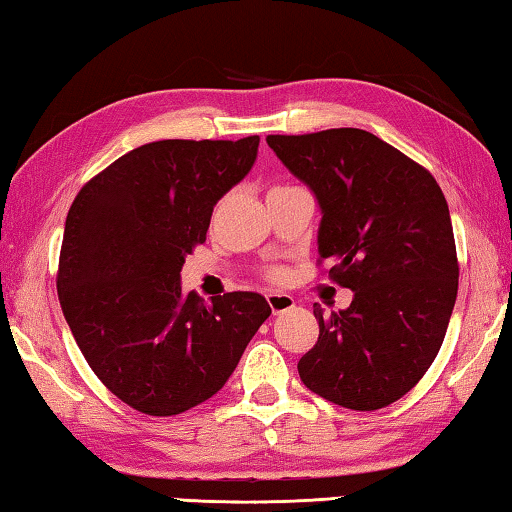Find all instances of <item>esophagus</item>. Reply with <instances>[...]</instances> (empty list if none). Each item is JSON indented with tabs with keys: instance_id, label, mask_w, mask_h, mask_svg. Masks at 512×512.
I'll list each match as a JSON object with an SVG mask.
<instances>
[{
	"instance_id": "34e87169",
	"label": "esophagus",
	"mask_w": 512,
	"mask_h": 512,
	"mask_svg": "<svg viewBox=\"0 0 512 512\" xmlns=\"http://www.w3.org/2000/svg\"><path fill=\"white\" fill-rule=\"evenodd\" d=\"M267 303H270L274 315H281V312H288L290 308H294V299L290 297V294H283V292L267 294Z\"/></svg>"
}]
</instances>
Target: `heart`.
<instances>
[{"instance_id": "b5f03b06", "label": "heart", "mask_w": 512, "mask_h": 512, "mask_svg": "<svg viewBox=\"0 0 512 512\" xmlns=\"http://www.w3.org/2000/svg\"><path fill=\"white\" fill-rule=\"evenodd\" d=\"M272 276H274V279H281L283 274H281V270H274V272H272Z\"/></svg>"}]
</instances>
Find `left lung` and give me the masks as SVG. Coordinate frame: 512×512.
Wrapping results in <instances>:
<instances>
[{"instance_id":"obj_1","label":"left lung","mask_w":512,"mask_h":512,"mask_svg":"<svg viewBox=\"0 0 512 512\" xmlns=\"http://www.w3.org/2000/svg\"><path fill=\"white\" fill-rule=\"evenodd\" d=\"M267 146L315 193L319 258L353 290L346 310L315 303L319 339L299 360L301 382L346 409L387 407L432 366L459 290L441 186L366 130L270 134Z\"/></svg>"}]
</instances>
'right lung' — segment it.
<instances>
[{
  "instance_id": "add662e5",
  "label": "right lung",
  "mask_w": 512,
  "mask_h": 512,
  "mask_svg": "<svg viewBox=\"0 0 512 512\" xmlns=\"http://www.w3.org/2000/svg\"><path fill=\"white\" fill-rule=\"evenodd\" d=\"M258 141L146 143L89 179L67 213L60 308L96 378L141 414L175 416L209 400L272 315L256 292L204 303L179 285Z\"/></svg>"
}]
</instances>
